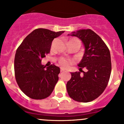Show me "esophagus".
<instances>
[{
	"mask_svg": "<svg viewBox=\"0 0 124 124\" xmlns=\"http://www.w3.org/2000/svg\"><path fill=\"white\" fill-rule=\"evenodd\" d=\"M64 71H65V69H63V68H61V72H64Z\"/></svg>",
	"mask_w": 124,
	"mask_h": 124,
	"instance_id": "34e87169",
	"label": "esophagus"
}]
</instances>
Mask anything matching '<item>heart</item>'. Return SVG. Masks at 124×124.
I'll use <instances>...</instances> for the list:
<instances>
[{"label":"heart","instance_id":"heart-1","mask_svg":"<svg viewBox=\"0 0 124 124\" xmlns=\"http://www.w3.org/2000/svg\"><path fill=\"white\" fill-rule=\"evenodd\" d=\"M72 40H77L79 41L78 39H76V38H73V39H72L70 41H72ZM59 63H60L61 65H62V66H67L69 64V61L65 58H61V59H59Z\"/></svg>","mask_w":124,"mask_h":124}]
</instances>
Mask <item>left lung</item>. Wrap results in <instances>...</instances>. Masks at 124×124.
<instances>
[{
	"mask_svg": "<svg viewBox=\"0 0 124 124\" xmlns=\"http://www.w3.org/2000/svg\"><path fill=\"white\" fill-rule=\"evenodd\" d=\"M68 35L79 38L85 50L78 64L79 72H71L67 92L77 101H92L103 93L108 83L111 72L110 52L103 39L92 30H79Z\"/></svg>",
	"mask_w": 124,
	"mask_h": 124,
	"instance_id": "1",
	"label": "left lung"
}]
</instances>
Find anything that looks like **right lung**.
Here are the masks:
<instances>
[{"instance_id": "obj_1", "label": "right lung", "mask_w": 124, "mask_h": 124, "mask_svg": "<svg viewBox=\"0 0 124 124\" xmlns=\"http://www.w3.org/2000/svg\"><path fill=\"white\" fill-rule=\"evenodd\" d=\"M64 32L37 28L25 38L17 49L16 80L21 90L31 99H45L53 92L59 79L60 68L52 64L45 69L41 60L50 52L54 38Z\"/></svg>"}]
</instances>
